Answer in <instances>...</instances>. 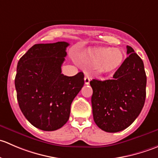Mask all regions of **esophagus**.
Masks as SVG:
<instances>
[{"mask_svg":"<svg viewBox=\"0 0 158 158\" xmlns=\"http://www.w3.org/2000/svg\"><path fill=\"white\" fill-rule=\"evenodd\" d=\"M84 81H85V85H89V82H90V78L89 77V76H85V77H84Z\"/></svg>","mask_w":158,"mask_h":158,"instance_id":"esophagus-1","label":"esophagus"}]
</instances>
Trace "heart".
Segmentation results:
<instances>
[{
  "instance_id": "heart-1",
  "label": "heart",
  "mask_w": 158,
  "mask_h": 158,
  "mask_svg": "<svg viewBox=\"0 0 158 158\" xmlns=\"http://www.w3.org/2000/svg\"><path fill=\"white\" fill-rule=\"evenodd\" d=\"M90 66H95L100 73L114 72L121 67L125 59L122 49L111 47H98L90 49L85 56Z\"/></svg>"
}]
</instances>
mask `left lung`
Segmentation results:
<instances>
[{"label": "left lung", "mask_w": 158, "mask_h": 158, "mask_svg": "<svg viewBox=\"0 0 158 158\" xmlns=\"http://www.w3.org/2000/svg\"><path fill=\"white\" fill-rule=\"evenodd\" d=\"M127 54L128 56L112 79L90 81L94 122L106 132H118L130 126L145 102L147 77L144 63L129 46Z\"/></svg>", "instance_id": "1"}]
</instances>
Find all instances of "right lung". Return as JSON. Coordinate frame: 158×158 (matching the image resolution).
Instances as JSON below:
<instances>
[{
	"label": "right lung",
	"mask_w": 158,
	"mask_h": 158,
	"mask_svg": "<svg viewBox=\"0 0 158 158\" xmlns=\"http://www.w3.org/2000/svg\"><path fill=\"white\" fill-rule=\"evenodd\" d=\"M66 42L35 44L20 59L15 88L27 119L43 131H55L69 120L72 102L84 85V74H62Z\"/></svg>",
	"instance_id": "1"
}]
</instances>
